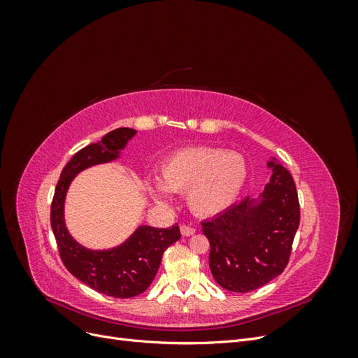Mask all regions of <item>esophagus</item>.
I'll use <instances>...</instances> for the list:
<instances>
[{
  "label": "esophagus",
  "mask_w": 358,
  "mask_h": 358,
  "mask_svg": "<svg viewBox=\"0 0 358 358\" xmlns=\"http://www.w3.org/2000/svg\"><path fill=\"white\" fill-rule=\"evenodd\" d=\"M180 233H182V236L189 237V236H192V234H196V229H192V227H188V225H185V224H182V225H180Z\"/></svg>",
  "instance_id": "esophagus-1"
}]
</instances>
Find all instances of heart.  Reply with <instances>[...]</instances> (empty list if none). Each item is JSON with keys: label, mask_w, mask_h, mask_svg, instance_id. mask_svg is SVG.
I'll use <instances>...</instances> for the list:
<instances>
[{"label": "heart", "mask_w": 358, "mask_h": 358, "mask_svg": "<svg viewBox=\"0 0 358 358\" xmlns=\"http://www.w3.org/2000/svg\"><path fill=\"white\" fill-rule=\"evenodd\" d=\"M164 185L175 192H187L189 208L201 216L227 210L239 197L248 179V164L242 154L218 148H188L173 154L161 167ZM152 183L150 192L166 200L169 192Z\"/></svg>", "instance_id": "heart-1"}]
</instances>
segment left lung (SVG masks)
Returning <instances> with one entry per match:
<instances>
[{"instance_id": "1", "label": "left lung", "mask_w": 358, "mask_h": 358, "mask_svg": "<svg viewBox=\"0 0 358 358\" xmlns=\"http://www.w3.org/2000/svg\"><path fill=\"white\" fill-rule=\"evenodd\" d=\"M273 169L263 200L251 208L249 199L209 221L203 234L210 243V272L224 289L248 292L262 288L284 272L300 224V204L291 173L268 161Z\"/></svg>"}]
</instances>
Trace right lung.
Wrapping results in <instances>:
<instances>
[{"mask_svg":"<svg viewBox=\"0 0 358 358\" xmlns=\"http://www.w3.org/2000/svg\"><path fill=\"white\" fill-rule=\"evenodd\" d=\"M136 134L131 128H116L101 142L91 143L76 152L62 169L50 206V225L62 264L83 284L101 294L116 299H131L142 294L158 272L162 254L180 239L179 225L170 229L138 227L137 231L119 248L110 251H90L76 243L64 225V197L76 173L110 161Z\"/></svg>","mask_w":358,"mask_h":358,"instance_id":"add662e5","label":"right lung"}]
</instances>
